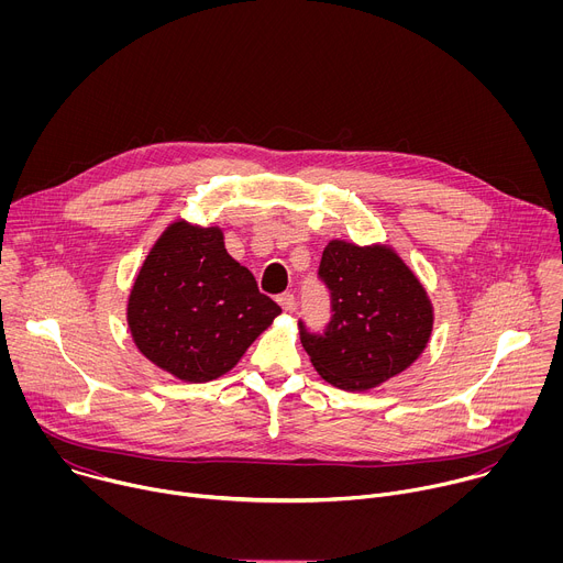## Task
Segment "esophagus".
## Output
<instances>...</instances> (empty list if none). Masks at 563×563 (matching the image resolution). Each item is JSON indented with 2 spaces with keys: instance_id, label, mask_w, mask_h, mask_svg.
<instances>
[{
  "instance_id": "esophagus-1",
  "label": "esophagus",
  "mask_w": 563,
  "mask_h": 563,
  "mask_svg": "<svg viewBox=\"0 0 563 563\" xmlns=\"http://www.w3.org/2000/svg\"><path fill=\"white\" fill-rule=\"evenodd\" d=\"M278 305H280L285 311H294V305H296L294 294H280V296H278Z\"/></svg>"
}]
</instances>
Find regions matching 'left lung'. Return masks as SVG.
<instances>
[{
	"mask_svg": "<svg viewBox=\"0 0 563 563\" xmlns=\"http://www.w3.org/2000/svg\"><path fill=\"white\" fill-rule=\"evenodd\" d=\"M318 276L332 294L323 334L300 328L311 365L328 383L363 391L408 369L428 347L432 300L391 247L330 240Z\"/></svg>",
	"mask_w": 563,
	"mask_h": 563,
	"instance_id": "8db88e82",
	"label": "left lung"
}]
</instances>
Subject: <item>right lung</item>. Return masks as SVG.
Returning <instances> with one entry per match:
<instances>
[{
  "mask_svg": "<svg viewBox=\"0 0 563 563\" xmlns=\"http://www.w3.org/2000/svg\"><path fill=\"white\" fill-rule=\"evenodd\" d=\"M280 307L224 250L220 227L172 222L144 258L126 302L135 347L185 383L227 374Z\"/></svg>",
  "mask_w": 563,
  "mask_h": 563,
  "instance_id": "obj_1",
  "label": "right lung"
}]
</instances>
